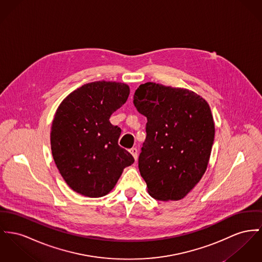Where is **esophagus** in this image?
<instances>
[{
	"label": "esophagus",
	"mask_w": 262,
	"mask_h": 262,
	"mask_svg": "<svg viewBox=\"0 0 262 262\" xmlns=\"http://www.w3.org/2000/svg\"><path fill=\"white\" fill-rule=\"evenodd\" d=\"M129 152L132 154V156L137 161V159H138V150L136 148H132V149L129 150Z\"/></svg>",
	"instance_id": "34e87169"
}]
</instances>
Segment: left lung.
<instances>
[{
	"mask_svg": "<svg viewBox=\"0 0 262 262\" xmlns=\"http://www.w3.org/2000/svg\"><path fill=\"white\" fill-rule=\"evenodd\" d=\"M133 102L148 120L138 161L148 192L159 201H180L208 168L214 139L209 103L192 90L155 82L141 84Z\"/></svg>",
	"mask_w": 262,
	"mask_h": 262,
	"instance_id": "obj_1",
	"label": "left lung"
}]
</instances>
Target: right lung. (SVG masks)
Returning a JSON list of instances; mask_svg holds the SVG:
<instances>
[{"label":"right lung","mask_w":262,"mask_h":262,"mask_svg":"<svg viewBox=\"0 0 262 262\" xmlns=\"http://www.w3.org/2000/svg\"><path fill=\"white\" fill-rule=\"evenodd\" d=\"M130 88L116 81H94L70 93L54 114L51 148L54 163L74 192L106 195L133 156L118 145L121 129L109 118L127 100Z\"/></svg>","instance_id":"right-lung-1"}]
</instances>
